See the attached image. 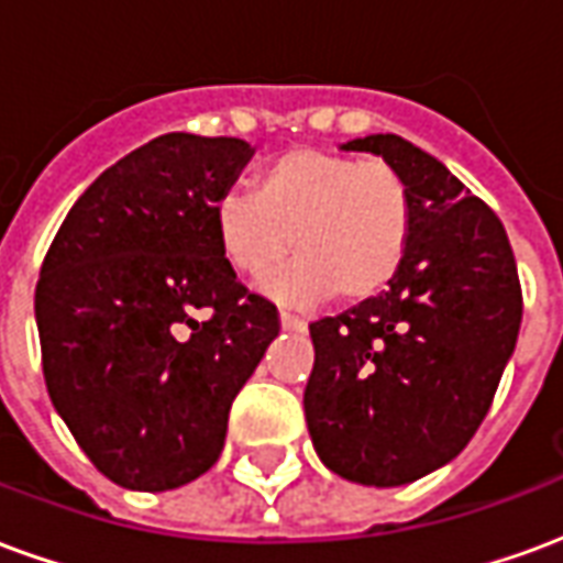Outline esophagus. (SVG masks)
<instances>
[{
    "mask_svg": "<svg viewBox=\"0 0 563 563\" xmlns=\"http://www.w3.org/2000/svg\"><path fill=\"white\" fill-rule=\"evenodd\" d=\"M280 325H283V329H289V331L305 329V319L295 317V313H289V310H280Z\"/></svg>",
    "mask_w": 563,
    "mask_h": 563,
    "instance_id": "1",
    "label": "esophagus"
}]
</instances>
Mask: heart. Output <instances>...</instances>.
<instances>
[{
  "label": "heart",
  "mask_w": 563,
  "mask_h": 563,
  "mask_svg": "<svg viewBox=\"0 0 563 563\" xmlns=\"http://www.w3.org/2000/svg\"><path fill=\"white\" fill-rule=\"evenodd\" d=\"M222 256L246 280H265L292 250L295 262L268 289L289 301L334 295L358 305L401 271L413 238V196L383 159L292 147L268 159L253 192L213 208Z\"/></svg>",
  "instance_id": "1"
}]
</instances>
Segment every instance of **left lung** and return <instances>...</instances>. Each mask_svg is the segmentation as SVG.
I'll return each mask as SVG.
<instances>
[{"label":"left lung","instance_id":"8db88e82","mask_svg":"<svg viewBox=\"0 0 563 563\" xmlns=\"http://www.w3.org/2000/svg\"><path fill=\"white\" fill-rule=\"evenodd\" d=\"M379 153L413 196V238L379 298L310 322L305 416L322 464L362 485H404L471 443L516 350L521 283L504 222L443 162L398 135Z\"/></svg>","mask_w":563,"mask_h":563}]
</instances>
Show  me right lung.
Segmentation results:
<instances>
[{"mask_svg":"<svg viewBox=\"0 0 563 563\" xmlns=\"http://www.w3.org/2000/svg\"><path fill=\"white\" fill-rule=\"evenodd\" d=\"M241 139L168 132L75 201L42 262L35 322L47 395L111 483L165 492L220 459L229 410L280 331L222 256L213 208Z\"/></svg>","mask_w":563,"mask_h":563,"instance_id":"right-lung-1","label":"right lung"}]
</instances>
